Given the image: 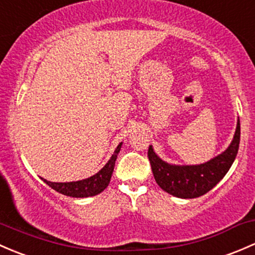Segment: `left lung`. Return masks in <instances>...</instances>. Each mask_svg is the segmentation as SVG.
I'll return each instance as SVG.
<instances>
[{"mask_svg":"<svg viewBox=\"0 0 255 255\" xmlns=\"http://www.w3.org/2000/svg\"><path fill=\"white\" fill-rule=\"evenodd\" d=\"M241 125L237 120L235 136L227 148L205 163L172 164L163 161L154 152L152 145L148 147V159L156 183L164 191L180 199H194L211 190L235 162L240 147Z\"/></svg>","mask_w":255,"mask_h":255,"instance_id":"left-lung-1","label":"left lung"}]
</instances>
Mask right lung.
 <instances>
[{
  "label": "right lung",
  "instance_id": "right-lung-1",
  "mask_svg": "<svg viewBox=\"0 0 255 255\" xmlns=\"http://www.w3.org/2000/svg\"><path fill=\"white\" fill-rule=\"evenodd\" d=\"M122 146L123 142H120L117 148H115L114 153L112 154L109 161L106 163V166L102 168L99 172H97L96 174L89 178H86V179L66 183L49 182V180L44 179V178H41V179L50 188L56 190L57 193H61L66 196H71V198H89V196L98 195L109 185L110 178H112L113 172H114L115 161H117L118 154H119L120 149H122Z\"/></svg>",
  "mask_w": 255,
  "mask_h": 255
}]
</instances>
